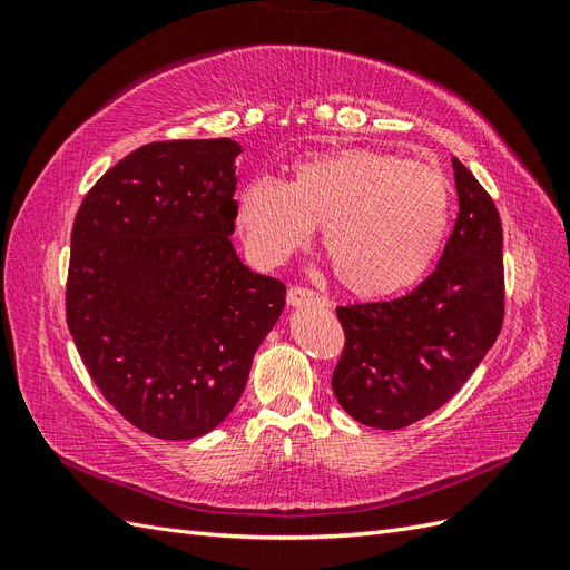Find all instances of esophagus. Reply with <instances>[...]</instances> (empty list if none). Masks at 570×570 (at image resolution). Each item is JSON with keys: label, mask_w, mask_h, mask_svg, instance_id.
I'll return each instance as SVG.
<instances>
[{"label": "esophagus", "mask_w": 570, "mask_h": 570, "mask_svg": "<svg viewBox=\"0 0 570 570\" xmlns=\"http://www.w3.org/2000/svg\"><path fill=\"white\" fill-rule=\"evenodd\" d=\"M287 304L289 306H306V304H318V306H325V297L316 295L314 289L308 287H289L287 289Z\"/></svg>", "instance_id": "34e87169"}]
</instances>
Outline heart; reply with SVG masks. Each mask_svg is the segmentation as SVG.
Instances as JSON below:
<instances>
[{
	"mask_svg": "<svg viewBox=\"0 0 570 570\" xmlns=\"http://www.w3.org/2000/svg\"><path fill=\"white\" fill-rule=\"evenodd\" d=\"M452 183L428 161L347 147L308 154L285 183L258 176L237 195V228L275 266L323 226V249L354 295L383 297L433 266L450 228Z\"/></svg>",
	"mask_w": 570,
	"mask_h": 570,
	"instance_id": "1",
	"label": "heart"
}]
</instances>
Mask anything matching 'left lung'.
<instances>
[{
  "instance_id": "obj_1",
  "label": "left lung",
  "mask_w": 570,
  "mask_h": 570,
  "mask_svg": "<svg viewBox=\"0 0 570 570\" xmlns=\"http://www.w3.org/2000/svg\"><path fill=\"white\" fill-rule=\"evenodd\" d=\"M452 166L459 216L438 268L400 299L337 306L344 350L333 392L368 428L400 430L438 411L502 331V220L471 170Z\"/></svg>"
}]
</instances>
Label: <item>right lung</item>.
<instances>
[{
    "label": "right lung",
    "instance_id": "add662e5",
    "mask_svg": "<svg viewBox=\"0 0 570 570\" xmlns=\"http://www.w3.org/2000/svg\"><path fill=\"white\" fill-rule=\"evenodd\" d=\"M230 137L151 142L85 195L66 323L107 402L142 433L195 440L228 419L285 306L281 281L230 243Z\"/></svg>",
    "mask_w": 570,
    "mask_h": 570
}]
</instances>
